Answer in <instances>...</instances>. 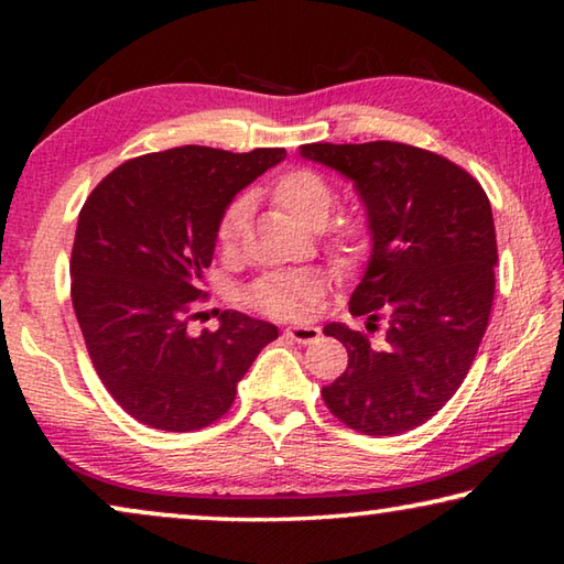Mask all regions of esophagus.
<instances>
[{
  "label": "esophagus",
  "instance_id": "1",
  "mask_svg": "<svg viewBox=\"0 0 564 564\" xmlns=\"http://www.w3.org/2000/svg\"><path fill=\"white\" fill-rule=\"evenodd\" d=\"M285 336L295 343H316L321 338V328L316 326H289L285 328Z\"/></svg>",
  "mask_w": 564,
  "mask_h": 564
}]
</instances>
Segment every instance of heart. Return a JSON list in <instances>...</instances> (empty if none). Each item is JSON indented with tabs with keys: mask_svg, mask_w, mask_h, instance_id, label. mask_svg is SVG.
Segmentation results:
<instances>
[{
	"mask_svg": "<svg viewBox=\"0 0 564 564\" xmlns=\"http://www.w3.org/2000/svg\"><path fill=\"white\" fill-rule=\"evenodd\" d=\"M273 204L293 216L305 228H321L323 248L340 269H352L373 251V221L362 212H346L325 224L336 208V188L316 169L295 166L273 178L269 188ZM248 226V204L243 198L224 208L216 224V243L224 253L241 251ZM328 275L321 269L271 271L261 275L248 291V303L271 318H303L318 295L326 291Z\"/></svg>",
	"mask_w": 564,
	"mask_h": 564,
	"instance_id": "obj_1",
	"label": "heart"
}]
</instances>
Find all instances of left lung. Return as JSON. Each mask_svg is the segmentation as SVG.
I'll list each match as a JSON object with an SVG mask.
<instances>
[{
	"mask_svg": "<svg viewBox=\"0 0 564 564\" xmlns=\"http://www.w3.org/2000/svg\"><path fill=\"white\" fill-rule=\"evenodd\" d=\"M301 154L352 178L376 231L350 295V316H368V328H323L348 350L323 403L350 431H413L463 386L488 328L498 263L488 194L455 161L400 141L305 144Z\"/></svg>",
	"mask_w": 564,
	"mask_h": 564,
	"instance_id": "left-lung-1",
	"label": "left lung"
}]
</instances>
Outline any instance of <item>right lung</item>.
<instances>
[{"label": "right lung", "instance_id": "1", "mask_svg": "<svg viewBox=\"0 0 564 564\" xmlns=\"http://www.w3.org/2000/svg\"><path fill=\"white\" fill-rule=\"evenodd\" d=\"M283 156L285 149L156 151L123 161L84 202L72 305L104 388L139 423L166 433L216 423L261 348L279 338L273 323L238 311H224L221 326L198 338L186 326L206 295L218 216Z\"/></svg>", "mask_w": 564, "mask_h": 564}]
</instances>
